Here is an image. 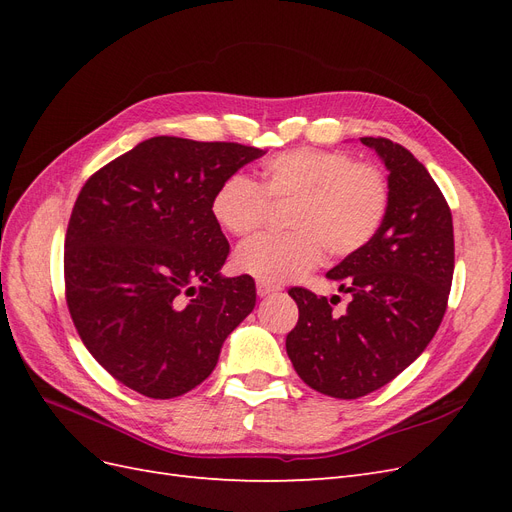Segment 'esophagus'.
<instances>
[{
	"mask_svg": "<svg viewBox=\"0 0 512 512\" xmlns=\"http://www.w3.org/2000/svg\"><path fill=\"white\" fill-rule=\"evenodd\" d=\"M277 290H280V286L267 284V282H256V292H258V297H269V294H275Z\"/></svg>",
	"mask_w": 512,
	"mask_h": 512,
	"instance_id": "esophagus-1",
	"label": "esophagus"
}]
</instances>
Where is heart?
<instances>
[{
  "instance_id": "b5f03b06",
  "label": "heart",
  "mask_w": 512,
  "mask_h": 512,
  "mask_svg": "<svg viewBox=\"0 0 512 512\" xmlns=\"http://www.w3.org/2000/svg\"><path fill=\"white\" fill-rule=\"evenodd\" d=\"M384 173L344 151L290 149L260 166V181L226 177L211 196V215L228 235L247 237L265 224L269 205L286 207V235L245 241L235 267L258 282L284 284L312 271L324 250L346 258L378 235L389 211Z\"/></svg>"
}]
</instances>
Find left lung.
Here are the masks:
<instances>
[{"label":"left lung","mask_w":512,"mask_h":512,"mask_svg":"<svg viewBox=\"0 0 512 512\" xmlns=\"http://www.w3.org/2000/svg\"><path fill=\"white\" fill-rule=\"evenodd\" d=\"M389 170V211L361 252L327 277L350 294L342 316L333 299L290 288L299 322L286 352L314 391L356 399L378 391L414 363L436 335L455 269L453 215L436 181L412 153L389 138L365 136Z\"/></svg>","instance_id":"obj_1"}]
</instances>
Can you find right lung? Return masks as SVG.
Returning a JSON list of instances; mask_svg holds the SVG:
<instances>
[{"instance_id":"add662e5","label":"right lung","mask_w":512,"mask_h":512,"mask_svg":"<svg viewBox=\"0 0 512 512\" xmlns=\"http://www.w3.org/2000/svg\"><path fill=\"white\" fill-rule=\"evenodd\" d=\"M265 151L153 136L91 175L66 232V301L91 356L151 399L192 391L256 305L250 275L220 273L230 245L218 185Z\"/></svg>"}]
</instances>
